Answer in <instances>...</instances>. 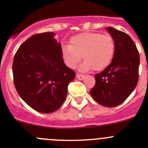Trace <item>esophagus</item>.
Masks as SVG:
<instances>
[{"label": "esophagus", "instance_id": "obj_1", "mask_svg": "<svg viewBox=\"0 0 148 148\" xmlns=\"http://www.w3.org/2000/svg\"><path fill=\"white\" fill-rule=\"evenodd\" d=\"M76 77H77V78L79 80H82V79H83L85 78V76L82 75V74H76Z\"/></svg>", "mask_w": 148, "mask_h": 148}]
</instances>
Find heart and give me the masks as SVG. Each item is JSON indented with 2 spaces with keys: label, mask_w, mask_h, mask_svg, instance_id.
I'll return each instance as SVG.
<instances>
[{
  "label": "heart",
  "mask_w": 148,
  "mask_h": 148,
  "mask_svg": "<svg viewBox=\"0 0 148 148\" xmlns=\"http://www.w3.org/2000/svg\"><path fill=\"white\" fill-rule=\"evenodd\" d=\"M114 53V42L109 34L99 33H82L70 39L69 45L62 48L63 60L68 66L75 69L82 60L80 71L93 69L101 71L112 62Z\"/></svg>",
  "instance_id": "heart-1"
}]
</instances>
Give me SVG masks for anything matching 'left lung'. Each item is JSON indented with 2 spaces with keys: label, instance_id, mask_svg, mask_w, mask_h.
<instances>
[{
  "label": "left lung",
  "instance_id": "1",
  "mask_svg": "<svg viewBox=\"0 0 148 148\" xmlns=\"http://www.w3.org/2000/svg\"><path fill=\"white\" fill-rule=\"evenodd\" d=\"M114 42L111 63L95 75L90 95L99 104L114 107L122 103L136 88L139 78V55L133 40L125 33L106 27Z\"/></svg>",
  "mask_w": 148,
  "mask_h": 148
}]
</instances>
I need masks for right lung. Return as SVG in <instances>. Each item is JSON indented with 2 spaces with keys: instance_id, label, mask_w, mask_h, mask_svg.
Instances as JSON below:
<instances>
[{
  "instance_id": "right-lung-1",
  "label": "right lung",
  "mask_w": 148,
  "mask_h": 148,
  "mask_svg": "<svg viewBox=\"0 0 148 148\" xmlns=\"http://www.w3.org/2000/svg\"><path fill=\"white\" fill-rule=\"evenodd\" d=\"M52 32L36 34L23 43L14 58L15 88L23 101L36 111L58 110L67 95L75 72L66 66L61 45Z\"/></svg>"
}]
</instances>
